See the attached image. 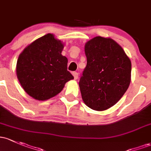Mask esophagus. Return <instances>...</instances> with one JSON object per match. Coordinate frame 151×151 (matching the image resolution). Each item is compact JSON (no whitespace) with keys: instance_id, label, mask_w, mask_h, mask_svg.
Segmentation results:
<instances>
[{"instance_id":"34e87169","label":"esophagus","mask_w":151,"mask_h":151,"mask_svg":"<svg viewBox=\"0 0 151 151\" xmlns=\"http://www.w3.org/2000/svg\"><path fill=\"white\" fill-rule=\"evenodd\" d=\"M72 74H73V76H74V79H77V78H78V73H77V72H73Z\"/></svg>"}]
</instances>
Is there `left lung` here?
<instances>
[{
	"label": "left lung",
	"mask_w": 151,
	"mask_h": 151,
	"mask_svg": "<svg viewBox=\"0 0 151 151\" xmlns=\"http://www.w3.org/2000/svg\"><path fill=\"white\" fill-rule=\"evenodd\" d=\"M87 66L79 85L82 100L94 110L115 105L130 83L131 62L122 48L111 39L97 36L84 47Z\"/></svg>",
	"instance_id": "obj_1"
}]
</instances>
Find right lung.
I'll return each instance as SVG.
<instances>
[{
	"label": "right lung",
	"mask_w": 151,
	"mask_h": 151,
	"mask_svg": "<svg viewBox=\"0 0 151 151\" xmlns=\"http://www.w3.org/2000/svg\"><path fill=\"white\" fill-rule=\"evenodd\" d=\"M64 45L53 34L36 39L19 55L16 74L25 92L38 100H46L62 90L74 77L67 70Z\"/></svg>",
	"instance_id": "add662e5"
}]
</instances>
